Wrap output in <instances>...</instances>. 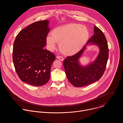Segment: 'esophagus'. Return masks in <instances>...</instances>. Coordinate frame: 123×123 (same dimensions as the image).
Here are the masks:
<instances>
[{"instance_id": "obj_1", "label": "esophagus", "mask_w": 123, "mask_h": 123, "mask_svg": "<svg viewBox=\"0 0 123 123\" xmlns=\"http://www.w3.org/2000/svg\"><path fill=\"white\" fill-rule=\"evenodd\" d=\"M56 58H57V59H59V60H60V61H63L64 60V58H63V57H62V56H56Z\"/></svg>"}]
</instances>
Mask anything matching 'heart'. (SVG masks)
<instances>
[{
	"label": "heart",
	"instance_id": "obj_1",
	"mask_svg": "<svg viewBox=\"0 0 123 123\" xmlns=\"http://www.w3.org/2000/svg\"><path fill=\"white\" fill-rule=\"evenodd\" d=\"M89 31L86 27L75 23H71L55 28L51 31V36L46 37L49 49H55L56 42L59 44L62 54L72 55L78 52L86 42Z\"/></svg>",
	"mask_w": 123,
	"mask_h": 123
}]
</instances>
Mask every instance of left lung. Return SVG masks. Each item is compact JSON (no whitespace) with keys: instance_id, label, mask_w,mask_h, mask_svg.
Returning <instances> with one entry per match:
<instances>
[{"instance_id":"8db88e82","label":"left lung","mask_w":123,"mask_h":123,"mask_svg":"<svg viewBox=\"0 0 123 123\" xmlns=\"http://www.w3.org/2000/svg\"><path fill=\"white\" fill-rule=\"evenodd\" d=\"M89 43L97 44L100 52L93 62L83 67L80 65L79 58ZM108 57L109 48L106 37L102 31L94 26V34L86 45L75 55L67 57L64 60L63 65L68 80L76 87L84 86L99 80L106 69Z\"/></svg>"}]
</instances>
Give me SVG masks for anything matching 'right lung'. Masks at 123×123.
<instances>
[{"label":"right lung","mask_w":123,"mask_h":123,"mask_svg":"<svg viewBox=\"0 0 123 123\" xmlns=\"http://www.w3.org/2000/svg\"><path fill=\"white\" fill-rule=\"evenodd\" d=\"M47 20L36 22L21 30L14 42L12 59L16 74L28 84L41 86L49 79L55 56L44 49L49 31Z\"/></svg>","instance_id":"obj_1"}]
</instances>
